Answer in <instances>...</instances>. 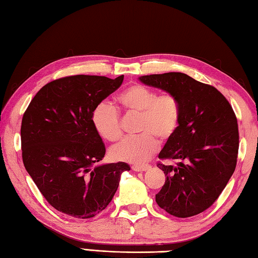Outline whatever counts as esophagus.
Listing matches in <instances>:
<instances>
[{
	"label": "esophagus",
	"mask_w": 258,
	"mask_h": 258,
	"mask_svg": "<svg viewBox=\"0 0 258 258\" xmlns=\"http://www.w3.org/2000/svg\"><path fill=\"white\" fill-rule=\"evenodd\" d=\"M151 168V165H133L132 169L134 172H145Z\"/></svg>",
	"instance_id": "obj_1"
}]
</instances>
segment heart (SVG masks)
I'll return each instance as SVG.
<instances>
[{
	"label": "heart",
	"instance_id": "heart-1",
	"mask_svg": "<svg viewBox=\"0 0 258 258\" xmlns=\"http://www.w3.org/2000/svg\"><path fill=\"white\" fill-rule=\"evenodd\" d=\"M118 102L130 114L140 115L138 138H128L111 150L116 161L142 164L155 154L158 139L172 138L179 125L180 108L177 98L143 85H132L118 95ZM93 125L103 139L116 142L123 135L120 117L112 104L101 102L92 115Z\"/></svg>",
	"mask_w": 258,
	"mask_h": 258
}]
</instances>
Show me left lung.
Here are the masks:
<instances>
[{
    "label": "left lung",
    "instance_id": "obj_1",
    "mask_svg": "<svg viewBox=\"0 0 258 258\" xmlns=\"http://www.w3.org/2000/svg\"><path fill=\"white\" fill-rule=\"evenodd\" d=\"M140 82L177 98L179 125L161 151L160 158L176 166L157 164L165 184L155 195L164 211L189 217L213 205L236 167L238 126L232 106L215 87L179 72L140 76Z\"/></svg>",
    "mask_w": 258,
    "mask_h": 258
}]
</instances>
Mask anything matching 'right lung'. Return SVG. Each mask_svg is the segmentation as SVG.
I'll return each instance as SVG.
<instances>
[{"label":"right lung","mask_w":258,"mask_h":258,"mask_svg":"<svg viewBox=\"0 0 258 258\" xmlns=\"http://www.w3.org/2000/svg\"><path fill=\"white\" fill-rule=\"evenodd\" d=\"M108 79L74 75L52 81L33 97L21 126L22 157L27 173L50 204L75 218L97 215L116 193L124 162L98 164L105 145L92 115L122 85Z\"/></svg>","instance_id":"add662e5"}]
</instances>
